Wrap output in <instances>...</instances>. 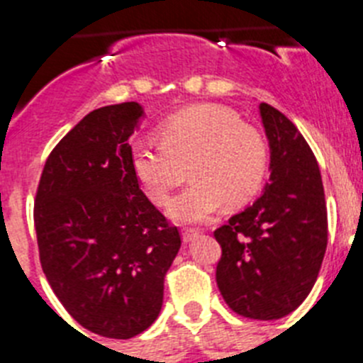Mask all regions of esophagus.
I'll return each mask as SVG.
<instances>
[{
    "label": "esophagus",
    "mask_w": 363,
    "mask_h": 363,
    "mask_svg": "<svg viewBox=\"0 0 363 363\" xmlns=\"http://www.w3.org/2000/svg\"><path fill=\"white\" fill-rule=\"evenodd\" d=\"M196 236H198L196 229H184V233H182V238H184V242H191V240L196 238Z\"/></svg>",
    "instance_id": "esophagus-1"
}]
</instances>
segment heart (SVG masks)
Instances as JSON below:
<instances>
[{"instance_id": "heart-1", "label": "heart", "mask_w": 363, "mask_h": 363, "mask_svg": "<svg viewBox=\"0 0 363 363\" xmlns=\"http://www.w3.org/2000/svg\"><path fill=\"white\" fill-rule=\"evenodd\" d=\"M162 143L138 140L130 145V165L154 203L163 205L172 189L191 184L176 194L167 214L179 223L209 220L225 201L247 203L262 189L269 169L264 134L242 123L238 114L220 105H192L167 118L160 127Z\"/></svg>"}]
</instances>
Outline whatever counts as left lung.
<instances>
[{"label":"left lung","instance_id":"left-lung-1","mask_svg":"<svg viewBox=\"0 0 363 363\" xmlns=\"http://www.w3.org/2000/svg\"><path fill=\"white\" fill-rule=\"evenodd\" d=\"M259 116L271 149L264 194L214 230L216 281L227 306L252 320L293 313L313 289L327 247L320 167L289 118L267 104Z\"/></svg>","mask_w":363,"mask_h":363}]
</instances>
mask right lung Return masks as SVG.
I'll return each instance as SVG.
<instances>
[{
  "mask_svg": "<svg viewBox=\"0 0 363 363\" xmlns=\"http://www.w3.org/2000/svg\"><path fill=\"white\" fill-rule=\"evenodd\" d=\"M136 101L89 112L52 149L34 203L40 262L54 294L86 331L127 340L158 318L182 245L140 189L129 138Z\"/></svg>",
  "mask_w": 363,
  "mask_h": 363,
  "instance_id": "1",
  "label": "right lung"
}]
</instances>
